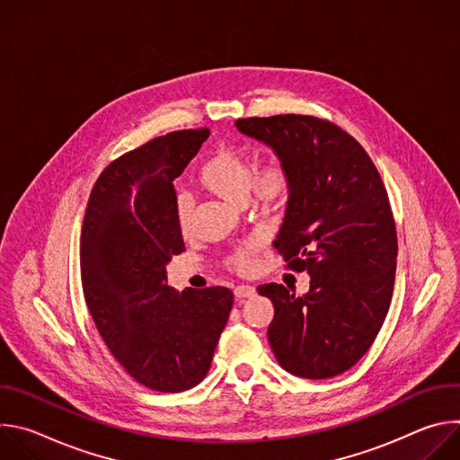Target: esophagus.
<instances>
[{"label": "esophagus", "instance_id": "34e87169", "mask_svg": "<svg viewBox=\"0 0 460 460\" xmlns=\"http://www.w3.org/2000/svg\"><path fill=\"white\" fill-rule=\"evenodd\" d=\"M234 295H236L238 298H251V296L256 295V289H254L252 286H249V284H242V286H236Z\"/></svg>", "mask_w": 460, "mask_h": 460}]
</instances>
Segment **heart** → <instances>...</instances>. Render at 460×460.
Here are the masks:
<instances>
[{
    "instance_id": "heart-1",
    "label": "heart",
    "mask_w": 460,
    "mask_h": 460,
    "mask_svg": "<svg viewBox=\"0 0 460 460\" xmlns=\"http://www.w3.org/2000/svg\"><path fill=\"white\" fill-rule=\"evenodd\" d=\"M196 181L206 190L220 196L226 202L243 206L249 194L266 208H275L286 202L293 187V174L289 165L280 158H271L256 167V158L236 147H220L196 171ZM174 222L178 231L187 236L194 226L192 204L185 194H178L174 200ZM258 242H247L233 252L229 266L234 271L245 273L254 264Z\"/></svg>"
}]
</instances>
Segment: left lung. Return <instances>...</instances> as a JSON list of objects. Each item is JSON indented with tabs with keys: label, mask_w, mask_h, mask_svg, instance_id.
<instances>
[{
	"label": "left lung",
	"mask_w": 460,
	"mask_h": 460,
	"mask_svg": "<svg viewBox=\"0 0 460 460\" xmlns=\"http://www.w3.org/2000/svg\"><path fill=\"white\" fill-rule=\"evenodd\" d=\"M236 127L291 169L275 247L288 270L311 277L304 296L275 282L258 288L275 305L271 349L296 376H337L375 342L395 286L397 227L384 181L364 147L330 119L277 114L240 118Z\"/></svg>",
	"instance_id": "obj_1"
}]
</instances>
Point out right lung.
Masks as SVG:
<instances>
[{
	"label": "right lung",
	"instance_id": "right-lung-1",
	"mask_svg": "<svg viewBox=\"0 0 460 460\" xmlns=\"http://www.w3.org/2000/svg\"><path fill=\"white\" fill-rule=\"evenodd\" d=\"M209 135L208 127L174 130L111 162L82 226V288L96 330L130 376L162 393L206 378L233 307L224 286H167V261L185 251L172 181Z\"/></svg>",
	"mask_w": 460,
	"mask_h": 460
}]
</instances>
